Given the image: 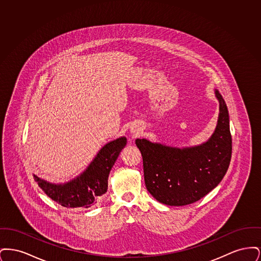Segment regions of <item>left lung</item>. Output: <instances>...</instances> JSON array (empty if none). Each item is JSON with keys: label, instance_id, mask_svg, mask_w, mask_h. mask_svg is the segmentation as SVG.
<instances>
[{"label": "left lung", "instance_id": "1", "mask_svg": "<svg viewBox=\"0 0 261 261\" xmlns=\"http://www.w3.org/2000/svg\"><path fill=\"white\" fill-rule=\"evenodd\" d=\"M219 117L211 139L197 147L177 149L137 139L143 156L145 184L160 202L181 206L198 201L217 186L227 172L232 156L229 113L221 94Z\"/></svg>", "mask_w": 261, "mask_h": 261}]
</instances>
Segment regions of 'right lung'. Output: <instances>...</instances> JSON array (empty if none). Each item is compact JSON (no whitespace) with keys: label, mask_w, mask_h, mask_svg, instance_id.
Returning <instances> with one entry per match:
<instances>
[{"label":"right lung","mask_w":261,"mask_h":261,"mask_svg":"<svg viewBox=\"0 0 261 261\" xmlns=\"http://www.w3.org/2000/svg\"><path fill=\"white\" fill-rule=\"evenodd\" d=\"M127 143L118 138L100 149L86 171L64 185H54L34 176L39 187L50 199L67 208H88L108 191V180L114 162Z\"/></svg>","instance_id":"1"}]
</instances>
